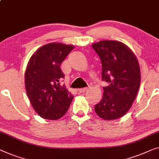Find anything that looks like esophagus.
<instances>
[{"mask_svg": "<svg viewBox=\"0 0 159 159\" xmlns=\"http://www.w3.org/2000/svg\"><path fill=\"white\" fill-rule=\"evenodd\" d=\"M87 87H84V88H81V89H77V91H78V92H79V93H84V91H86V90H87Z\"/></svg>", "mask_w": 159, "mask_h": 159, "instance_id": "34e87169", "label": "esophagus"}]
</instances>
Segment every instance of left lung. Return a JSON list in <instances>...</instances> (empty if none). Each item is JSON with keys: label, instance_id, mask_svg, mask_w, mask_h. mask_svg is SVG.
Listing matches in <instances>:
<instances>
[{"label": "left lung", "instance_id": "8db88e82", "mask_svg": "<svg viewBox=\"0 0 159 159\" xmlns=\"http://www.w3.org/2000/svg\"><path fill=\"white\" fill-rule=\"evenodd\" d=\"M92 47L102 64V80L109 83L103 87L102 98L95 105V112L106 120L121 118L132 106L139 92V61L129 48L120 41H101Z\"/></svg>", "mask_w": 159, "mask_h": 159}]
</instances>
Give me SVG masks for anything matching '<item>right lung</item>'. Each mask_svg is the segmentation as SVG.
<instances>
[{
	"mask_svg": "<svg viewBox=\"0 0 159 159\" xmlns=\"http://www.w3.org/2000/svg\"><path fill=\"white\" fill-rule=\"evenodd\" d=\"M73 49L72 45L48 43L29 59L25 72V86L32 107L41 118H61L74 98L64 84H60L64 79L61 64Z\"/></svg>",
	"mask_w": 159,
	"mask_h": 159,
	"instance_id": "obj_1",
	"label": "right lung"
}]
</instances>
